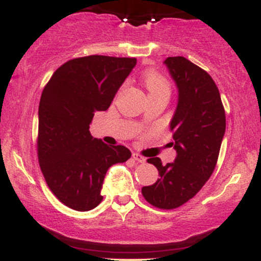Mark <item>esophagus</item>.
I'll return each mask as SVG.
<instances>
[{"label":"esophagus","mask_w":261,"mask_h":261,"mask_svg":"<svg viewBox=\"0 0 261 261\" xmlns=\"http://www.w3.org/2000/svg\"><path fill=\"white\" fill-rule=\"evenodd\" d=\"M133 158L136 162H139V163H145V162H146V158L142 157V155L139 154V153H133Z\"/></svg>","instance_id":"1"}]
</instances>
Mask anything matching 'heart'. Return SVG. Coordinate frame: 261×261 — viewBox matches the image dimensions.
<instances>
[{
	"label": "heart",
	"mask_w": 261,
	"mask_h": 261,
	"mask_svg": "<svg viewBox=\"0 0 261 261\" xmlns=\"http://www.w3.org/2000/svg\"><path fill=\"white\" fill-rule=\"evenodd\" d=\"M143 83H145L146 88L148 89L149 94L162 91H169L168 81L154 70L146 71L143 74Z\"/></svg>",
	"instance_id": "heart-1"
}]
</instances>
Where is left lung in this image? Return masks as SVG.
I'll return each instance as SVG.
<instances>
[{
	"instance_id": "left-lung-1",
	"label": "left lung",
	"mask_w": 261,
	"mask_h": 261,
	"mask_svg": "<svg viewBox=\"0 0 261 261\" xmlns=\"http://www.w3.org/2000/svg\"><path fill=\"white\" fill-rule=\"evenodd\" d=\"M178 89V103L170 120L174 162L157 167L160 179L142 188V195L155 207L176 208L201 190L216 167L226 133V115L220 92L211 76L182 56L164 60Z\"/></svg>"
}]
</instances>
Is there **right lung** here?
<instances>
[{"label":"right lung","instance_id":"obj_1","mask_svg":"<svg viewBox=\"0 0 261 261\" xmlns=\"http://www.w3.org/2000/svg\"><path fill=\"white\" fill-rule=\"evenodd\" d=\"M136 59L92 55L59 67L39 103L38 157L50 190L62 203L89 211L103 200L108 169L131 157L125 146H109L89 131L95 112H106Z\"/></svg>","mask_w":261,"mask_h":261}]
</instances>
